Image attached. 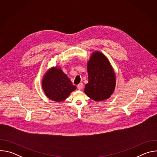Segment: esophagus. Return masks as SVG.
<instances>
[{"label": "esophagus", "mask_w": 157, "mask_h": 157, "mask_svg": "<svg viewBox=\"0 0 157 157\" xmlns=\"http://www.w3.org/2000/svg\"><path fill=\"white\" fill-rule=\"evenodd\" d=\"M82 87H83L82 83H79V84L78 85V86H77V87H78V89H79V90H81V89L82 88Z\"/></svg>", "instance_id": "obj_1"}]
</instances>
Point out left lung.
<instances>
[{"mask_svg":"<svg viewBox=\"0 0 157 157\" xmlns=\"http://www.w3.org/2000/svg\"><path fill=\"white\" fill-rule=\"evenodd\" d=\"M88 83L84 93L91 99L101 101L109 98L116 86V75L109 60L99 52H94L87 62Z\"/></svg>","mask_w":157,"mask_h":157,"instance_id":"1","label":"left lung"}]
</instances>
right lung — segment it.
Here are the masks:
<instances>
[{
    "mask_svg": "<svg viewBox=\"0 0 157 157\" xmlns=\"http://www.w3.org/2000/svg\"><path fill=\"white\" fill-rule=\"evenodd\" d=\"M42 87L47 98L56 102L64 101L76 89L61 68L56 67L51 68L44 75Z\"/></svg>",
    "mask_w": 157,
    "mask_h": 157,
    "instance_id": "obj_1",
    "label": "right lung"
}]
</instances>
